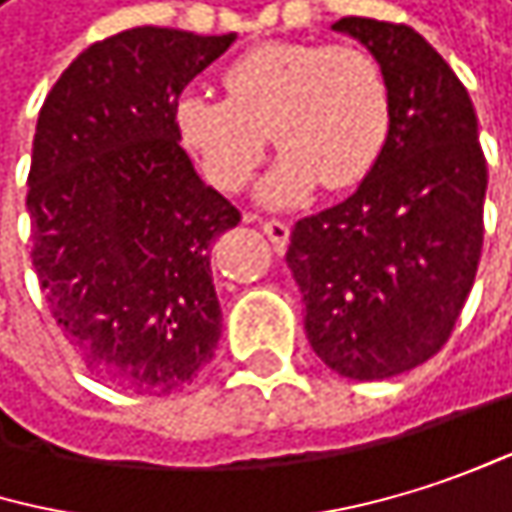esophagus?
<instances>
[{
    "mask_svg": "<svg viewBox=\"0 0 512 512\" xmlns=\"http://www.w3.org/2000/svg\"><path fill=\"white\" fill-rule=\"evenodd\" d=\"M254 218V215H251ZM261 227H264V233L273 239V245L282 251L285 245H288V236H291V224L288 221H282V218H261Z\"/></svg>",
    "mask_w": 512,
    "mask_h": 512,
    "instance_id": "1",
    "label": "esophagus"
}]
</instances>
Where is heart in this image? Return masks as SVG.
Masks as SVG:
<instances>
[{
  "instance_id": "heart-1",
  "label": "heart",
  "mask_w": 512,
  "mask_h": 512,
  "mask_svg": "<svg viewBox=\"0 0 512 512\" xmlns=\"http://www.w3.org/2000/svg\"><path fill=\"white\" fill-rule=\"evenodd\" d=\"M393 122L381 62L354 44L273 41L224 71V95L185 92L176 101L182 143L224 191L258 170L267 140L285 158L267 176V203H297L318 182L351 188L378 164Z\"/></svg>"
}]
</instances>
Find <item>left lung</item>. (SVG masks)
<instances>
[{"label":"left lung","mask_w":512,"mask_h":512,"mask_svg":"<svg viewBox=\"0 0 512 512\" xmlns=\"http://www.w3.org/2000/svg\"><path fill=\"white\" fill-rule=\"evenodd\" d=\"M390 83L387 146L360 188L291 230L312 351L342 378L384 381L435 357L483 251L486 155L468 89L405 23L342 17Z\"/></svg>","instance_id":"left-lung-1"}]
</instances>
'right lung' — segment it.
<instances>
[{
    "label": "right lung",
    "instance_id": "obj_1",
    "mask_svg": "<svg viewBox=\"0 0 512 512\" xmlns=\"http://www.w3.org/2000/svg\"><path fill=\"white\" fill-rule=\"evenodd\" d=\"M236 35L137 26L89 44L38 113L32 267L95 378L137 396L191 384L221 339L209 245L239 209L179 146L176 101Z\"/></svg>",
    "mask_w": 512,
    "mask_h": 512
}]
</instances>
